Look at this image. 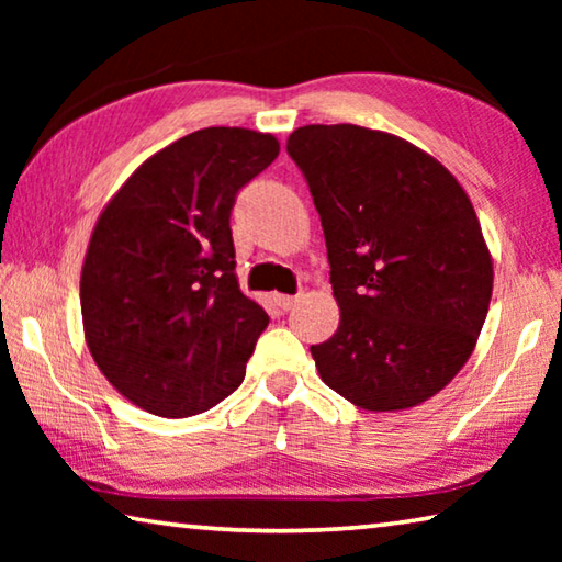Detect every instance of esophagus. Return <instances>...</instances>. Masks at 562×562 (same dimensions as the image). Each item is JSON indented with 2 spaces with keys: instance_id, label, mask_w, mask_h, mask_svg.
<instances>
[{
  "instance_id": "esophagus-1",
  "label": "esophagus",
  "mask_w": 562,
  "mask_h": 562,
  "mask_svg": "<svg viewBox=\"0 0 562 562\" xmlns=\"http://www.w3.org/2000/svg\"><path fill=\"white\" fill-rule=\"evenodd\" d=\"M274 302H278L280 310L290 312V310H294L302 302V294L300 292L297 294H278V297H274Z\"/></svg>"
}]
</instances>
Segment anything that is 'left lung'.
Segmentation results:
<instances>
[{"mask_svg":"<svg viewBox=\"0 0 562 562\" xmlns=\"http://www.w3.org/2000/svg\"><path fill=\"white\" fill-rule=\"evenodd\" d=\"M325 231L339 327L312 345L322 382L367 412L426 402L486 322L493 265L479 217L439 160L337 123L288 138Z\"/></svg>","mask_w":562,"mask_h":562,"instance_id":"8db88e82","label":"left lung"}]
</instances>
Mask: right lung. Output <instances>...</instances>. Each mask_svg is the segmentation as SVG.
<instances>
[{"mask_svg": "<svg viewBox=\"0 0 562 562\" xmlns=\"http://www.w3.org/2000/svg\"><path fill=\"white\" fill-rule=\"evenodd\" d=\"M280 154L247 128H201L150 156L101 213L81 270L91 357L146 412H207L245 379L268 312L235 278V198Z\"/></svg>", "mask_w": 562, "mask_h": 562, "instance_id": "add662e5", "label": "right lung"}]
</instances>
